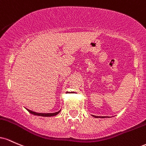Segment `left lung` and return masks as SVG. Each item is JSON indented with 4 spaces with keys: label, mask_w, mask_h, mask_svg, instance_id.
<instances>
[{
    "label": "left lung",
    "mask_w": 146,
    "mask_h": 146,
    "mask_svg": "<svg viewBox=\"0 0 146 146\" xmlns=\"http://www.w3.org/2000/svg\"><path fill=\"white\" fill-rule=\"evenodd\" d=\"M93 117L95 118H105V117H96V116H94V115H93Z\"/></svg>",
    "instance_id": "8db88e82"
}]
</instances>
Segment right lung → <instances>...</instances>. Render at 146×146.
<instances>
[{
    "mask_svg": "<svg viewBox=\"0 0 146 146\" xmlns=\"http://www.w3.org/2000/svg\"><path fill=\"white\" fill-rule=\"evenodd\" d=\"M27 110L28 111L29 113L31 114H34V115H38V116H41V117H53V116L56 115L58 114L59 112H54V113H37L35 112H33L32 110H29L27 109Z\"/></svg>",
    "mask_w": 146,
    "mask_h": 146,
    "instance_id": "obj_1",
    "label": "right lung"
}]
</instances>
